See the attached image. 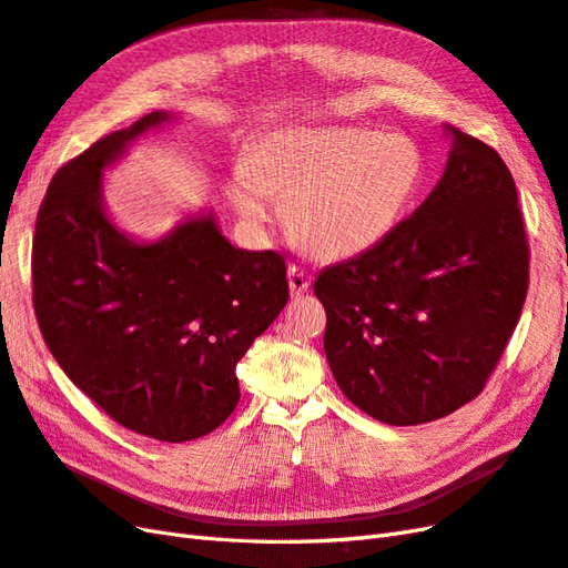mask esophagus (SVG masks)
Segmentation results:
<instances>
[{
  "instance_id": "1",
  "label": "esophagus",
  "mask_w": 568,
  "mask_h": 568,
  "mask_svg": "<svg viewBox=\"0 0 568 568\" xmlns=\"http://www.w3.org/2000/svg\"><path fill=\"white\" fill-rule=\"evenodd\" d=\"M310 283H312V278L304 268H300V266L287 268V285H290V295H293V297L304 295L306 290H310Z\"/></svg>"
}]
</instances>
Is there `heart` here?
Wrapping results in <instances>:
<instances>
[{
  "instance_id": "obj_1",
  "label": "heart",
  "mask_w": 568,
  "mask_h": 568,
  "mask_svg": "<svg viewBox=\"0 0 568 568\" xmlns=\"http://www.w3.org/2000/svg\"><path fill=\"white\" fill-rule=\"evenodd\" d=\"M426 178L418 144L359 125H285L247 144L229 194L242 219L262 223L283 200L304 250L356 256L393 233Z\"/></svg>"
}]
</instances>
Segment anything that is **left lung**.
<instances>
[{"instance_id":"obj_1","label":"left lung","mask_w":568,"mask_h":568,"mask_svg":"<svg viewBox=\"0 0 568 568\" xmlns=\"http://www.w3.org/2000/svg\"><path fill=\"white\" fill-rule=\"evenodd\" d=\"M440 181L378 245L323 268V349L345 397L390 426L471 402L507 347L528 290L514 178L488 144L445 125Z\"/></svg>"}]
</instances>
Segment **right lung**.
Segmentation results:
<instances>
[{
  "mask_svg": "<svg viewBox=\"0 0 568 568\" xmlns=\"http://www.w3.org/2000/svg\"><path fill=\"white\" fill-rule=\"evenodd\" d=\"M175 121L152 111L61 166L32 242V302L63 374L161 443L197 440L233 414L235 366L287 302L283 256L233 247L209 209L156 240L111 219L104 173Z\"/></svg>",
  "mask_w": 568,
  "mask_h": 568,
  "instance_id": "obj_1",
  "label": "right lung"
}]
</instances>
